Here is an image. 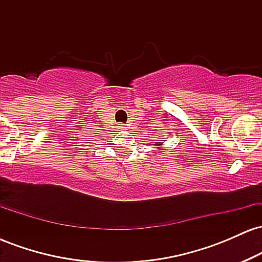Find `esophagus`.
I'll return each instance as SVG.
<instances>
[{
  "label": "esophagus",
  "instance_id": "1",
  "mask_svg": "<svg viewBox=\"0 0 262 262\" xmlns=\"http://www.w3.org/2000/svg\"><path fill=\"white\" fill-rule=\"evenodd\" d=\"M125 128L127 127H124V124H118V129H121V130H125Z\"/></svg>",
  "mask_w": 262,
  "mask_h": 262
}]
</instances>
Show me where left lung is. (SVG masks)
Masks as SVG:
<instances>
[{
    "mask_svg": "<svg viewBox=\"0 0 262 262\" xmlns=\"http://www.w3.org/2000/svg\"><path fill=\"white\" fill-rule=\"evenodd\" d=\"M154 145H155V146H158V149H159V150H164V149L161 148V146H162V144H161V143H155Z\"/></svg>",
    "mask_w": 262,
    "mask_h": 262,
    "instance_id": "obj_1",
    "label": "left lung"
}]
</instances>
